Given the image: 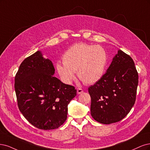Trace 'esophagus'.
<instances>
[{
    "mask_svg": "<svg viewBox=\"0 0 150 150\" xmlns=\"http://www.w3.org/2000/svg\"><path fill=\"white\" fill-rule=\"evenodd\" d=\"M83 90H82L81 88H77V93H78V94H81V93H83Z\"/></svg>",
    "mask_w": 150,
    "mask_h": 150,
    "instance_id": "34e87169",
    "label": "esophagus"
}]
</instances>
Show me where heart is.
I'll return each instance as SVG.
<instances>
[{"mask_svg": "<svg viewBox=\"0 0 150 150\" xmlns=\"http://www.w3.org/2000/svg\"><path fill=\"white\" fill-rule=\"evenodd\" d=\"M108 54L103 47L80 43L72 45L62 57L63 64L57 62L56 70L61 80L70 84L75 72L83 83L93 84L103 76L108 64Z\"/></svg>", "mask_w": 150, "mask_h": 150, "instance_id": "heart-1", "label": "heart"}]
</instances>
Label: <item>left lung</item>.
Returning <instances> with one entry per match:
<instances>
[{"label": "left lung", "mask_w": 150, "mask_h": 150, "mask_svg": "<svg viewBox=\"0 0 150 150\" xmlns=\"http://www.w3.org/2000/svg\"><path fill=\"white\" fill-rule=\"evenodd\" d=\"M138 84L133 59L118 50L102 78L88 88L91 117L107 125L123 119L134 104Z\"/></svg>", "instance_id": "obj_1"}]
</instances>
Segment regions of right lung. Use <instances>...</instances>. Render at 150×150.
<instances>
[{"instance_id":"1","label":"right lung","mask_w":150,"mask_h":150,"mask_svg":"<svg viewBox=\"0 0 150 150\" xmlns=\"http://www.w3.org/2000/svg\"><path fill=\"white\" fill-rule=\"evenodd\" d=\"M54 74L52 61L37 51L22 62L15 77L18 108L28 122L41 129L63 125L68 105L76 95L74 86L62 83Z\"/></svg>"}]
</instances>
